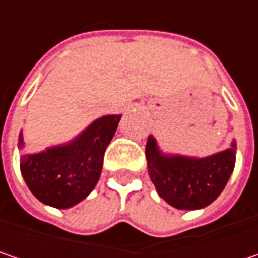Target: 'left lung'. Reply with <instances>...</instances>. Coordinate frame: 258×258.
I'll return each mask as SVG.
<instances>
[{
  "mask_svg": "<svg viewBox=\"0 0 258 258\" xmlns=\"http://www.w3.org/2000/svg\"><path fill=\"white\" fill-rule=\"evenodd\" d=\"M145 156L148 172L158 195L180 210L203 209L225 189L235 167L236 144L204 158L166 156L156 139L148 137Z\"/></svg>",
  "mask_w": 258,
  "mask_h": 258,
  "instance_id": "obj_1",
  "label": "left lung"
}]
</instances>
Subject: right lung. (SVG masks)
Segmentation results:
<instances>
[{"mask_svg": "<svg viewBox=\"0 0 258 258\" xmlns=\"http://www.w3.org/2000/svg\"><path fill=\"white\" fill-rule=\"evenodd\" d=\"M120 119L121 116H104L69 144L22 156L20 170L30 192L55 209H69L86 198L100 179L105 148ZM22 147L20 134L19 148Z\"/></svg>", "mask_w": 258, "mask_h": 258, "instance_id": "1", "label": "right lung"}]
</instances>
